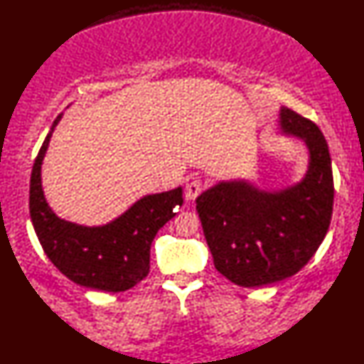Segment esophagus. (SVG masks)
<instances>
[{
	"label": "esophagus",
	"mask_w": 364,
	"mask_h": 364,
	"mask_svg": "<svg viewBox=\"0 0 364 364\" xmlns=\"http://www.w3.org/2000/svg\"><path fill=\"white\" fill-rule=\"evenodd\" d=\"M202 191H203V181L200 180V178H189L186 183V188H184V196H186V200H196Z\"/></svg>",
	"instance_id": "obj_1"
}]
</instances>
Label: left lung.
Returning a JSON list of instances; mask_svg holds the SVG:
<instances>
[{"label":"left lung","mask_w":364,"mask_h":364,"mask_svg":"<svg viewBox=\"0 0 364 364\" xmlns=\"http://www.w3.org/2000/svg\"><path fill=\"white\" fill-rule=\"evenodd\" d=\"M280 125L308 146L310 166L304 180L275 192L245 181H222L196 200L215 269L244 288L297 274L319 249L333 211L326 137L316 123L288 107L280 109Z\"/></svg>","instance_id":"obj_1"}]
</instances>
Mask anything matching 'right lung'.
I'll return each mask as SVG.
<instances>
[{
	"mask_svg": "<svg viewBox=\"0 0 364 364\" xmlns=\"http://www.w3.org/2000/svg\"><path fill=\"white\" fill-rule=\"evenodd\" d=\"M37 153L29 184V214L50 261L68 280L84 288L120 292L133 288L149 275L150 247L158 230L175 218L183 205V191L146 196L103 227H82L59 219L46 203L41 170L54 127Z\"/></svg>",
	"mask_w": 364,
	"mask_h": 364,
	"instance_id": "right-lung-1",
	"label": "right lung"
}]
</instances>
